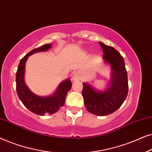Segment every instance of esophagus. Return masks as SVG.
I'll return each instance as SVG.
<instances>
[{
    "mask_svg": "<svg viewBox=\"0 0 152 152\" xmlns=\"http://www.w3.org/2000/svg\"><path fill=\"white\" fill-rule=\"evenodd\" d=\"M72 79L73 81H78L81 80V77L80 75L79 74V72L77 71L75 72L72 73Z\"/></svg>",
    "mask_w": 152,
    "mask_h": 152,
    "instance_id": "34e87169",
    "label": "esophagus"
}]
</instances>
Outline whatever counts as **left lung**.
Wrapping results in <instances>:
<instances>
[{
  "label": "left lung",
  "instance_id": "1",
  "mask_svg": "<svg viewBox=\"0 0 152 152\" xmlns=\"http://www.w3.org/2000/svg\"><path fill=\"white\" fill-rule=\"evenodd\" d=\"M102 48L106 64L111 68L109 87L104 91L96 90L88 84L83 83L82 96L84 105L91 113L97 115H109L119 109L128 94V78L124 61L114 48L99 42Z\"/></svg>",
  "mask_w": 152,
  "mask_h": 152
}]
</instances>
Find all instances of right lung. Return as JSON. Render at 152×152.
Returning a JSON list of instances; mask_svg holds the SVG:
<instances>
[{
  "label": "right lung",
  "instance_id": "add662e5",
  "mask_svg": "<svg viewBox=\"0 0 152 152\" xmlns=\"http://www.w3.org/2000/svg\"><path fill=\"white\" fill-rule=\"evenodd\" d=\"M51 46L50 43L45 44L28 53L20 60L16 74V92L18 97L27 109L39 115H44L45 113L51 115L59 111L60 107H63L65 104L66 95L72 86L71 81L68 78L59 84L57 91L53 95L41 97L32 93L25 83V65L28 57L39 52L46 51Z\"/></svg>",
  "mask_w": 152,
  "mask_h": 152
}]
</instances>
